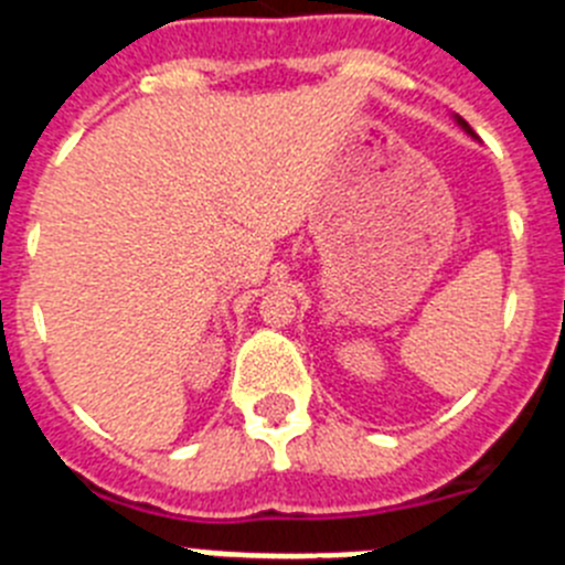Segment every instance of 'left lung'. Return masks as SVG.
Returning <instances> with one entry per match:
<instances>
[{
    "label": "left lung",
    "instance_id": "8db88e82",
    "mask_svg": "<svg viewBox=\"0 0 565 565\" xmlns=\"http://www.w3.org/2000/svg\"><path fill=\"white\" fill-rule=\"evenodd\" d=\"M458 124H461V127L467 129V132H472V129H469V124H467V121H461V118H458Z\"/></svg>",
    "mask_w": 565,
    "mask_h": 565
}]
</instances>
